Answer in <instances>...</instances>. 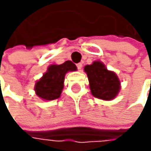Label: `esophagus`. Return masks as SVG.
<instances>
[{
	"instance_id": "esophagus-1",
	"label": "esophagus",
	"mask_w": 151,
	"mask_h": 151,
	"mask_svg": "<svg viewBox=\"0 0 151 151\" xmlns=\"http://www.w3.org/2000/svg\"><path fill=\"white\" fill-rule=\"evenodd\" d=\"M77 68H78L79 70H81V69H82V63L81 62L78 63V64H77Z\"/></svg>"
}]
</instances>
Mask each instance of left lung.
<instances>
[{"label": "left lung", "instance_id": "obj_1", "mask_svg": "<svg viewBox=\"0 0 151 151\" xmlns=\"http://www.w3.org/2000/svg\"><path fill=\"white\" fill-rule=\"evenodd\" d=\"M84 70L88 75L91 94L101 100L111 101L119 91V80L117 75L108 70L101 61H94L91 65H87Z\"/></svg>", "mask_w": 151, "mask_h": 151}]
</instances>
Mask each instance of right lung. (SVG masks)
Wrapping results in <instances>:
<instances>
[{"label":"right lung","mask_w":151,"mask_h":151,"mask_svg":"<svg viewBox=\"0 0 151 151\" xmlns=\"http://www.w3.org/2000/svg\"><path fill=\"white\" fill-rule=\"evenodd\" d=\"M76 69L75 64L70 60L60 65H50L42 78L35 84L36 95L45 101L56 100L62 91L65 74L70 70H76Z\"/></svg>","instance_id":"1"}]
</instances>
